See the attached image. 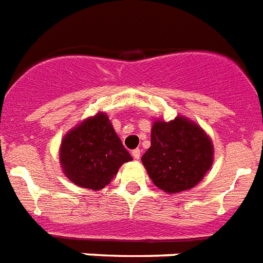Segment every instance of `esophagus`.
Listing matches in <instances>:
<instances>
[{
	"label": "esophagus",
	"instance_id": "1",
	"mask_svg": "<svg viewBox=\"0 0 263 263\" xmlns=\"http://www.w3.org/2000/svg\"><path fill=\"white\" fill-rule=\"evenodd\" d=\"M131 154H132V157L135 158V160H139V158H140V150H139V148H135V150H132Z\"/></svg>",
	"mask_w": 263,
	"mask_h": 263
}]
</instances>
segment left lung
Returning <instances> with one entry per match:
<instances>
[{"label": "left lung", "mask_w": 263, "mask_h": 263, "mask_svg": "<svg viewBox=\"0 0 263 263\" xmlns=\"http://www.w3.org/2000/svg\"><path fill=\"white\" fill-rule=\"evenodd\" d=\"M214 161L212 138L185 116L171 121L157 119L152 146L142 157L148 177L166 194L191 190L203 180Z\"/></svg>", "instance_id": "left-lung-1"}]
</instances>
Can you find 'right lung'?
<instances>
[{"label": "right lung", "mask_w": 263, "mask_h": 263, "mask_svg": "<svg viewBox=\"0 0 263 263\" xmlns=\"http://www.w3.org/2000/svg\"><path fill=\"white\" fill-rule=\"evenodd\" d=\"M59 154L64 175L78 187L92 191L106 187L120 166L132 160L103 111L69 129L61 140Z\"/></svg>", "instance_id": "right-lung-1"}]
</instances>
